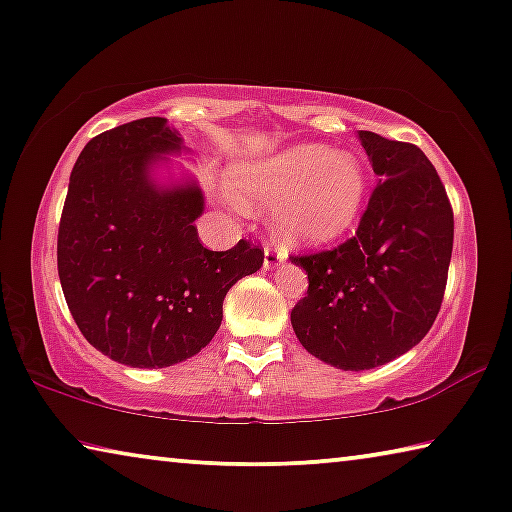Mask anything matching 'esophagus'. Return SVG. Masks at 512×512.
<instances>
[{"label": "esophagus", "mask_w": 512, "mask_h": 512, "mask_svg": "<svg viewBox=\"0 0 512 512\" xmlns=\"http://www.w3.org/2000/svg\"><path fill=\"white\" fill-rule=\"evenodd\" d=\"M263 254H265V258H263L265 270H272V268H277V265L284 263V251H281L277 244H265Z\"/></svg>", "instance_id": "1"}]
</instances>
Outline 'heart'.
<instances>
[{
	"instance_id": "obj_1",
	"label": "heart",
	"mask_w": 512,
	"mask_h": 512,
	"mask_svg": "<svg viewBox=\"0 0 512 512\" xmlns=\"http://www.w3.org/2000/svg\"><path fill=\"white\" fill-rule=\"evenodd\" d=\"M242 196L274 205L272 224L293 244H325L355 224L365 205L367 175L358 157L321 143H298L231 168ZM242 207L240 201H231Z\"/></svg>"
}]
</instances>
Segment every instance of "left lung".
<instances>
[{
    "label": "left lung",
    "mask_w": 512,
    "mask_h": 512,
    "mask_svg": "<svg viewBox=\"0 0 512 512\" xmlns=\"http://www.w3.org/2000/svg\"><path fill=\"white\" fill-rule=\"evenodd\" d=\"M379 175L358 231L330 251L293 256L307 295L291 311L300 344L344 372L411 351L441 309L453 254V207L420 147L358 133Z\"/></svg>",
    "instance_id": "left-lung-1"
}]
</instances>
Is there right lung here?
Segmentation results:
<instances>
[{"label": "right lung", "mask_w": 512, "mask_h": 512, "mask_svg": "<svg viewBox=\"0 0 512 512\" xmlns=\"http://www.w3.org/2000/svg\"><path fill=\"white\" fill-rule=\"evenodd\" d=\"M182 147L164 117L99 133L73 166L59 219L57 272L73 321L96 351L129 367L196 355L217 335L228 288L263 265V249L247 240L203 247L194 180H152Z\"/></svg>", "instance_id": "right-lung-1"}]
</instances>
